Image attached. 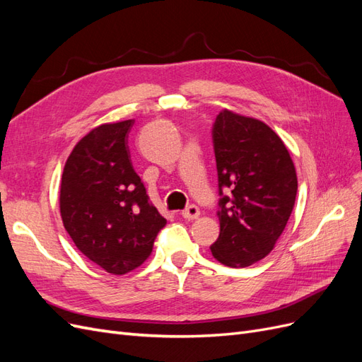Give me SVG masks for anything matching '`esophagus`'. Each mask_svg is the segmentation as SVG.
Returning <instances> with one entry per match:
<instances>
[{"mask_svg": "<svg viewBox=\"0 0 362 362\" xmlns=\"http://www.w3.org/2000/svg\"><path fill=\"white\" fill-rule=\"evenodd\" d=\"M181 214H182L184 218H189V221H193V218H198L199 217L201 211H199V208L196 206V205H189Z\"/></svg>", "mask_w": 362, "mask_h": 362, "instance_id": "esophagus-1", "label": "esophagus"}]
</instances>
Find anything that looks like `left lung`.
Instances as JSON below:
<instances>
[{
	"label": "left lung",
	"mask_w": 362,
	"mask_h": 362,
	"mask_svg": "<svg viewBox=\"0 0 362 362\" xmlns=\"http://www.w3.org/2000/svg\"><path fill=\"white\" fill-rule=\"evenodd\" d=\"M213 145L221 234L210 249L225 266L247 267L267 257L286 229L298 193L296 169L279 136L254 117L222 110Z\"/></svg>",
	"instance_id": "1"
}]
</instances>
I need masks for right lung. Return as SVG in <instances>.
Instances as JSON below:
<instances>
[{
	"mask_svg": "<svg viewBox=\"0 0 362 362\" xmlns=\"http://www.w3.org/2000/svg\"><path fill=\"white\" fill-rule=\"evenodd\" d=\"M133 119L103 124L86 134L64 164L60 214L72 242L113 275L139 267L166 225L131 163Z\"/></svg>",
	"mask_w": 362,
	"mask_h": 362,
	"instance_id": "1",
	"label": "right lung"
}]
</instances>
